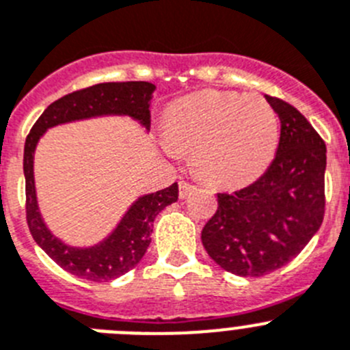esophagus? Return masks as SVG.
Returning <instances> with one entry per match:
<instances>
[{
  "label": "esophagus",
  "instance_id": "34e87169",
  "mask_svg": "<svg viewBox=\"0 0 350 350\" xmlns=\"http://www.w3.org/2000/svg\"><path fill=\"white\" fill-rule=\"evenodd\" d=\"M193 185L188 181H179V198H185L191 190H193Z\"/></svg>",
  "mask_w": 350,
  "mask_h": 350
}]
</instances>
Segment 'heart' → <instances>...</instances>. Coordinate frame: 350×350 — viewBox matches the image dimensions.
<instances>
[{"label": "heart", "mask_w": 350, "mask_h": 350, "mask_svg": "<svg viewBox=\"0 0 350 350\" xmlns=\"http://www.w3.org/2000/svg\"><path fill=\"white\" fill-rule=\"evenodd\" d=\"M277 141L279 122L265 97L206 90L169 109L163 150L195 153L206 181L235 187L265 171Z\"/></svg>", "instance_id": "1"}]
</instances>
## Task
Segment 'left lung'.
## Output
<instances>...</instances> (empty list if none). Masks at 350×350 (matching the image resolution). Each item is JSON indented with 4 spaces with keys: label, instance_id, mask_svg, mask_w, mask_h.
Instances as JSON below:
<instances>
[{
    "label": "left lung",
    "instance_id": "obj_1",
    "mask_svg": "<svg viewBox=\"0 0 350 350\" xmlns=\"http://www.w3.org/2000/svg\"><path fill=\"white\" fill-rule=\"evenodd\" d=\"M265 97L281 120L275 159L253 185L218 193V209L202 230L207 254L241 277L284 267L324 218L326 144L297 108Z\"/></svg>",
    "mask_w": 350,
    "mask_h": 350
}]
</instances>
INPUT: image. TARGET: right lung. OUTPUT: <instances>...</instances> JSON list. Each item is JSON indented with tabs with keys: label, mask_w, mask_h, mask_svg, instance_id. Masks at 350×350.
<instances>
[{
	"label": "right lung",
	"mask_w": 350,
	"mask_h": 350,
	"mask_svg": "<svg viewBox=\"0 0 350 350\" xmlns=\"http://www.w3.org/2000/svg\"><path fill=\"white\" fill-rule=\"evenodd\" d=\"M155 85L150 81H109L89 89L77 90L49 106L31 129L24 146V178H26V216L31 235L36 244L59 267L87 281L106 282L124 275L137 265L152 242L153 221L157 214L178 200V183L155 193L141 195L111 234L94 245L66 244L50 232L38 207L34 187V152L40 137L49 129L69 122L87 120L97 116H131L141 127L150 131V105Z\"/></svg>",
	"instance_id": "right-lung-1"
}]
</instances>
